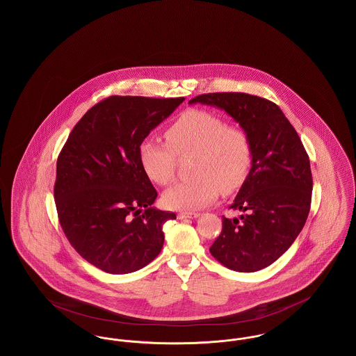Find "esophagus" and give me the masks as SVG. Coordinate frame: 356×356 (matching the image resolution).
Returning <instances> with one entry per match:
<instances>
[{
	"label": "esophagus",
	"mask_w": 356,
	"mask_h": 356,
	"mask_svg": "<svg viewBox=\"0 0 356 356\" xmlns=\"http://www.w3.org/2000/svg\"><path fill=\"white\" fill-rule=\"evenodd\" d=\"M197 216H200L199 212H180L177 215L179 219H192V218H197Z\"/></svg>",
	"instance_id": "obj_1"
}]
</instances>
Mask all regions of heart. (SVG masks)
I'll use <instances>...</instances> for the list:
<instances>
[{"instance_id":"1","label":"heart","mask_w":356,"mask_h":356,"mask_svg":"<svg viewBox=\"0 0 356 356\" xmlns=\"http://www.w3.org/2000/svg\"><path fill=\"white\" fill-rule=\"evenodd\" d=\"M168 144L147 138L140 144L138 157L145 175L159 186L176 177L177 157L192 156L193 179L172 186L163 196L170 209L196 211L212 203L219 193L229 195L245 183L254 161L248 134L211 112L189 109L165 131Z\"/></svg>"}]
</instances>
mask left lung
Masks as SVG:
<instances>
[{
	"label": "left lung",
	"mask_w": 356,
	"mask_h": 356,
	"mask_svg": "<svg viewBox=\"0 0 356 356\" xmlns=\"http://www.w3.org/2000/svg\"><path fill=\"white\" fill-rule=\"evenodd\" d=\"M224 109L248 134L254 161L235 202L240 218L222 216V229L209 248L229 270L254 272L287 251L305 227L311 208L312 175L302 140L280 108L240 93H205L189 100Z\"/></svg>",
	"instance_id": "left-lung-1"
}]
</instances>
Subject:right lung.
<instances>
[{
	"mask_svg": "<svg viewBox=\"0 0 356 356\" xmlns=\"http://www.w3.org/2000/svg\"><path fill=\"white\" fill-rule=\"evenodd\" d=\"M184 97L111 96L74 125L57 159L54 202L70 245L102 271H137L160 254L173 212L157 197L138 148Z\"/></svg>",
	"mask_w": 356,
	"mask_h": 356,
	"instance_id": "1",
	"label": "right lung"
}]
</instances>
